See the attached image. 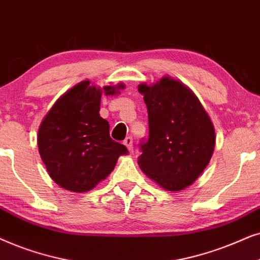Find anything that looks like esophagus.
<instances>
[{"instance_id":"1","label":"esophagus","mask_w":260,"mask_h":260,"mask_svg":"<svg viewBox=\"0 0 260 260\" xmlns=\"http://www.w3.org/2000/svg\"><path fill=\"white\" fill-rule=\"evenodd\" d=\"M123 144L126 145L128 150L133 151V138H132V137H127L126 139L123 140Z\"/></svg>"}]
</instances>
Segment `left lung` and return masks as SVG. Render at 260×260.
<instances>
[{
	"label": "left lung",
	"mask_w": 260,
	"mask_h": 260,
	"mask_svg": "<svg viewBox=\"0 0 260 260\" xmlns=\"http://www.w3.org/2000/svg\"><path fill=\"white\" fill-rule=\"evenodd\" d=\"M150 136L140 145L141 171L168 191H181L199 178L215 147V129L192 90L178 79L141 83Z\"/></svg>",
	"instance_id": "left-lung-1"
}]
</instances>
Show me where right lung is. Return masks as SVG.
Here are the masks:
<instances>
[{"mask_svg":"<svg viewBox=\"0 0 260 260\" xmlns=\"http://www.w3.org/2000/svg\"><path fill=\"white\" fill-rule=\"evenodd\" d=\"M124 84L103 88L82 81L60 96L41 121L38 147L50 177L61 188L86 192L106 179L126 146L109 136L100 116L102 94H120Z\"/></svg>","mask_w":260,"mask_h":260,"instance_id":"obj_1","label":"right lung"}]
</instances>
